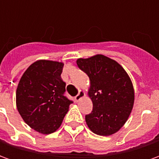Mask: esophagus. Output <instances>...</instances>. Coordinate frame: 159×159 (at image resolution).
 I'll return each mask as SVG.
<instances>
[{"mask_svg": "<svg viewBox=\"0 0 159 159\" xmlns=\"http://www.w3.org/2000/svg\"><path fill=\"white\" fill-rule=\"evenodd\" d=\"M84 96H85V93H84V91H83V90H80L79 92H78V93H77L76 96H75V100H76V101H79V100Z\"/></svg>", "mask_w": 159, "mask_h": 159, "instance_id": "34e87169", "label": "esophagus"}]
</instances>
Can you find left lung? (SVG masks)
Wrapping results in <instances>:
<instances>
[{"mask_svg": "<svg viewBox=\"0 0 159 159\" xmlns=\"http://www.w3.org/2000/svg\"><path fill=\"white\" fill-rule=\"evenodd\" d=\"M76 64L90 81L89 96L93 111L85 116L87 125L98 135L113 134L133 109L134 93L129 76L117 61L102 54L78 59Z\"/></svg>", "mask_w": 159, "mask_h": 159, "instance_id": "1", "label": "left lung"}]
</instances>
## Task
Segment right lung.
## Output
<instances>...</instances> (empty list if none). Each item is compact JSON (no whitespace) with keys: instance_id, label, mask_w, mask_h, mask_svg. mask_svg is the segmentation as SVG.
Masks as SVG:
<instances>
[{"instance_id":"obj_1","label":"right lung","mask_w":159,"mask_h":159,"mask_svg":"<svg viewBox=\"0 0 159 159\" xmlns=\"http://www.w3.org/2000/svg\"><path fill=\"white\" fill-rule=\"evenodd\" d=\"M64 64L37 60L23 74L16 91L20 116L30 128L43 134L55 132L72 100L65 96L66 83L61 79Z\"/></svg>"}]
</instances>
